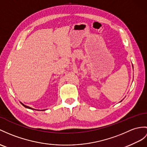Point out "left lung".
I'll return each mask as SVG.
<instances>
[{"mask_svg":"<svg viewBox=\"0 0 147 147\" xmlns=\"http://www.w3.org/2000/svg\"><path fill=\"white\" fill-rule=\"evenodd\" d=\"M120 102H121V101H120Z\"/></svg>","mask_w":147,"mask_h":147,"instance_id":"obj_1","label":"left lung"}]
</instances>
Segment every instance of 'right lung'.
I'll use <instances>...</instances> for the list:
<instances>
[{"instance_id":"1","label":"right lung","mask_w":147,"mask_h":147,"mask_svg":"<svg viewBox=\"0 0 147 147\" xmlns=\"http://www.w3.org/2000/svg\"><path fill=\"white\" fill-rule=\"evenodd\" d=\"M20 102V103L21 104H22L24 107H26V108H27V109H31V110H35L34 109H33V108H31V107H28V106H27V105H24V103H22V102Z\"/></svg>"}]
</instances>
